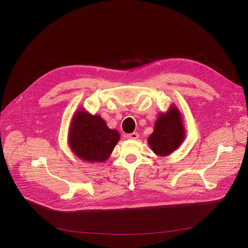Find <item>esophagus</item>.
Returning <instances> with one entry per match:
<instances>
[{
	"instance_id": "34e87169",
	"label": "esophagus",
	"mask_w": 248,
	"mask_h": 248,
	"mask_svg": "<svg viewBox=\"0 0 248 248\" xmlns=\"http://www.w3.org/2000/svg\"><path fill=\"white\" fill-rule=\"evenodd\" d=\"M139 137V134L137 132H132L129 134H126V138L127 139H132V140H136Z\"/></svg>"
}]
</instances>
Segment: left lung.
<instances>
[{
    "label": "left lung",
    "instance_id": "obj_1",
    "mask_svg": "<svg viewBox=\"0 0 248 248\" xmlns=\"http://www.w3.org/2000/svg\"><path fill=\"white\" fill-rule=\"evenodd\" d=\"M186 138L183 115L171 104L165 113H161L154 124V131L148 137L151 150L159 157L170 155L178 149Z\"/></svg>",
    "mask_w": 248,
    "mask_h": 248
}]
</instances>
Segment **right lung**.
Returning <instances> with one entry per match:
<instances>
[{
    "instance_id": "1",
    "label": "right lung",
    "mask_w": 248,
    "mask_h": 248,
    "mask_svg": "<svg viewBox=\"0 0 248 248\" xmlns=\"http://www.w3.org/2000/svg\"><path fill=\"white\" fill-rule=\"evenodd\" d=\"M118 130L108 127L99 115H91L84 108L78 110L70 121L67 142L79 159L89 163H104L120 141Z\"/></svg>"
}]
</instances>
